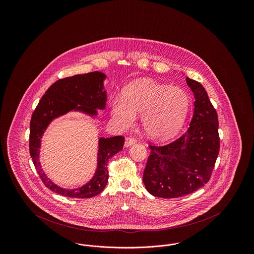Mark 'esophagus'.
I'll return each mask as SVG.
<instances>
[{"instance_id":"obj_1","label":"esophagus","mask_w":254,"mask_h":254,"mask_svg":"<svg viewBox=\"0 0 254 254\" xmlns=\"http://www.w3.org/2000/svg\"><path fill=\"white\" fill-rule=\"evenodd\" d=\"M136 143V140L132 138V137H127L126 138V141H125V146L126 147H128L130 145H133Z\"/></svg>"}]
</instances>
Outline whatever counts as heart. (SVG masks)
I'll list each match as a JSON object with an SVG mask.
<instances>
[{"instance_id": "obj_1", "label": "heart", "mask_w": 254, "mask_h": 254, "mask_svg": "<svg viewBox=\"0 0 254 254\" xmlns=\"http://www.w3.org/2000/svg\"><path fill=\"white\" fill-rule=\"evenodd\" d=\"M190 109V97L178 86L139 81L128 85L123 97L111 102V116L122 128L141 115L143 129L152 139L166 140L178 132Z\"/></svg>"}]
</instances>
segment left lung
Returning <instances> with one entry per match:
<instances>
[{
	"label": "left lung",
	"instance_id": "1",
	"mask_svg": "<svg viewBox=\"0 0 254 254\" xmlns=\"http://www.w3.org/2000/svg\"><path fill=\"white\" fill-rule=\"evenodd\" d=\"M193 92V117L189 129L165 145H150L143 175L153 196L177 198L192 193L209 181L219 154L218 115L204 86L187 77Z\"/></svg>",
	"mask_w": 254,
	"mask_h": 254
}]
</instances>
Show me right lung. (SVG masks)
Instances as JSON below:
<instances>
[{"label":"right lung","instance_id":"add662e5","mask_svg":"<svg viewBox=\"0 0 254 254\" xmlns=\"http://www.w3.org/2000/svg\"><path fill=\"white\" fill-rule=\"evenodd\" d=\"M105 78L104 73L94 71L60 79L49 86L33 111L29 133L30 156L44 185L57 194L70 198H91L101 193L109 181L107 168L109 159L123 149L125 142L123 136L100 138L96 172L85 186L74 190L63 189L53 184L43 171L39 162L42 135L53 119L73 109L94 116L97 109H105L107 101L106 91L103 90Z\"/></svg>","mask_w":254,"mask_h":254}]
</instances>
